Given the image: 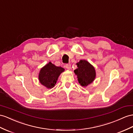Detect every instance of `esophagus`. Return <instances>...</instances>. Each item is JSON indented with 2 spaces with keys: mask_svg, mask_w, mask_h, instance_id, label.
Segmentation results:
<instances>
[{
  "mask_svg": "<svg viewBox=\"0 0 133 133\" xmlns=\"http://www.w3.org/2000/svg\"><path fill=\"white\" fill-rule=\"evenodd\" d=\"M65 67L68 70H70L71 69V64H66L65 65Z\"/></svg>",
  "mask_w": 133,
  "mask_h": 133,
  "instance_id": "esophagus-1",
  "label": "esophagus"
}]
</instances>
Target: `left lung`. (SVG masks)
<instances>
[{
    "label": "left lung",
    "mask_w": 133,
    "mask_h": 133,
    "mask_svg": "<svg viewBox=\"0 0 133 133\" xmlns=\"http://www.w3.org/2000/svg\"><path fill=\"white\" fill-rule=\"evenodd\" d=\"M77 69L74 72L77 76L78 81L82 87H85L93 81L96 77L94 67L85 60H80L77 63Z\"/></svg>",
    "instance_id": "8db88e82"
}]
</instances>
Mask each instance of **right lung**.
I'll list each match as a JSON object with an SVG mask.
<instances>
[{"label":"right lung","instance_id":"1","mask_svg":"<svg viewBox=\"0 0 133 133\" xmlns=\"http://www.w3.org/2000/svg\"><path fill=\"white\" fill-rule=\"evenodd\" d=\"M64 71L63 68L56 66L49 62L40 70L39 75L40 82L48 89L52 88L56 84L59 75Z\"/></svg>","mask_w":133,"mask_h":133}]
</instances>
